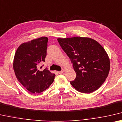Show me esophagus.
<instances>
[{"mask_svg": "<svg viewBox=\"0 0 122 122\" xmlns=\"http://www.w3.org/2000/svg\"><path fill=\"white\" fill-rule=\"evenodd\" d=\"M64 69H62L61 70V71H58V73H59V74H61V73H63L64 72Z\"/></svg>", "mask_w": 122, "mask_h": 122, "instance_id": "obj_1", "label": "esophagus"}]
</instances>
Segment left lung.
I'll use <instances>...</instances> for the list:
<instances>
[{
	"instance_id": "left-lung-1",
	"label": "left lung",
	"mask_w": 122,
	"mask_h": 122,
	"mask_svg": "<svg viewBox=\"0 0 122 122\" xmlns=\"http://www.w3.org/2000/svg\"><path fill=\"white\" fill-rule=\"evenodd\" d=\"M73 64L76 77L71 81L77 91L90 93L99 88L108 76L110 64L103 47L95 40L75 37L58 38Z\"/></svg>"
}]
</instances>
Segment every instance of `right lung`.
<instances>
[{
    "label": "right lung",
    "mask_w": 122,
    "mask_h": 122,
    "mask_svg": "<svg viewBox=\"0 0 122 122\" xmlns=\"http://www.w3.org/2000/svg\"><path fill=\"white\" fill-rule=\"evenodd\" d=\"M47 42L45 37L32 40L21 44L15 53L13 67L15 76L32 93L42 92L55 79V75L47 69H39L40 64L45 61Z\"/></svg>",
    "instance_id": "obj_1"
}]
</instances>
